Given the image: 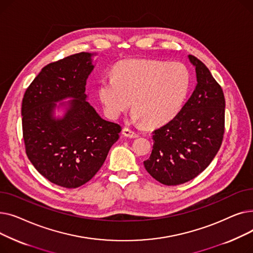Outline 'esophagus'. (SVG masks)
<instances>
[{
    "instance_id": "1",
    "label": "esophagus",
    "mask_w": 253,
    "mask_h": 253,
    "mask_svg": "<svg viewBox=\"0 0 253 253\" xmlns=\"http://www.w3.org/2000/svg\"><path fill=\"white\" fill-rule=\"evenodd\" d=\"M122 132H123V134H124L125 136H127V137H130V138H136V137H138V134L136 133V132L132 131L131 129H129V128H127V127H124Z\"/></svg>"
}]
</instances>
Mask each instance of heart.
<instances>
[{
	"label": "heart",
	"instance_id": "b5f03b06",
	"mask_svg": "<svg viewBox=\"0 0 253 253\" xmlns=\"http://www.w3.org/2000/svg\"><path fill=\"white\" fill-rule=\"evenodd\" d=\"M191 87V74L180 62L128 59L119 62L113 76L98 82V96L111 118L131 104V119L148 127L167 123L182 108Z\"/></svg>",
	"mask_w": 253,
	"mask_h": 253
}]
</instances>
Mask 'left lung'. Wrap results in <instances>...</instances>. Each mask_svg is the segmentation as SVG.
Returning <instances> with one entry per match:
<instances>
[{"mask_svg": "<svg viewBox=\"0 0 253 253\" xmlns=\"http://www.w3.org/2000/svg\"><path fill=\"white\" fill-rule=\"evenodd\" d=\"M197 85L179 113L153 131V151L144 167L159 182L176 185L201 173L213 160L223 138L225 100L207 66L189 55Z\"/></svg>", "mask_w": 253, "mask_h": 253, "instance_id": "left-lung-1", "label": "left lung"}]
</instances>
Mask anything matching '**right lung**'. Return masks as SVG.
Here are the masks:
<instances>
[{
	"label": "right lung",
	"instance_id": "1",
	"mask_svg": "<svg viewBox=\"0 0 253 253\" xmlns=\"http://www.w3.org/2000/svg\"><path fill=\"white\" fill-rule=\"evenodd\" d=\"M93 54L81 52L51 62L26 89L21 105L28 158L40 174L66 189L81 187L104 163L122 128L102 119L86 100V81L94 69ZM74 98L62 118L55 103Z\"/></svg>",
	"mask_w": 253,
	"mask_h": 253
}]
</instances>
